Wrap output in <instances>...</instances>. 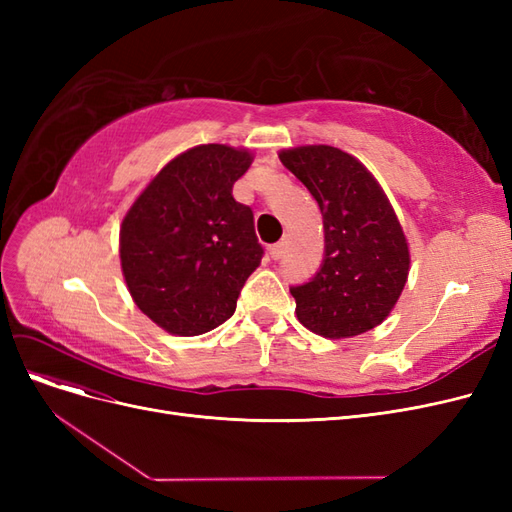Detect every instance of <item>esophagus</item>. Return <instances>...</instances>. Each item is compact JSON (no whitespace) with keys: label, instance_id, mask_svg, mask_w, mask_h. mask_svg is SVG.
<instances>
[{"label":"esophagus","instance_id":"esophagus-1","mask_svg":"<svg viewBox=\"0 0 512 512\" xmlns=\"http://www.w3.org/2000/svg\"><path fill=\"white\" fill-rule=\"evenodd\" d=\"M269 254H271L273 260H280V258L286 254V241H280V243L271 245V247H269Z\"/></svg>","mask_w":512,"mask_h":512}]
</instances>
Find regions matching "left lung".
I'll return each mask as SVG.
<instances>
[{"mask_svg":"<svg viewBox=\"0 0 512 512\" xmlns=\"http://www.w3.org/2000/svg\"><path fill=\"white\" fill-rule=\"evenodd\" d=\"M316 198L324 258L312 280L292 286L297 318L329 339L361 335L389 316L408 280L410 252L393 207L350 153L309 145L280 153Z\"/></svg>","mask_w":512,"mask_h":512,"instance_id":"obj_1","label":"left lung"}]
</instances>
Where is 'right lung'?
Returning <instances> with one entry per match:
<instances>
[{
    "mask_svg": "<svg viewBox=\"0 0 512 512\" xmlns=\"http://www.w3.org/2000/svg\"><path fill=\"white\" fill-rule=\"evenodd\" d=\"M247 151L200 145L168 162L123 218L121 269L134 303L173 335L220 327L265 254L254 213L232 196Z\"/></svg>",
    "mask_w": 512,
    "mask_h": 512,
    "instance_id": "obj_1",
    "label": "right lung"
}]
</instances>
